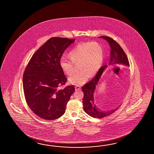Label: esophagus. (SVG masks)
<instances>
[{
	"mask_svg": "<svg viewBox=\"0 0 154 154\" xmlns=\"http://www.w3.org/2000/svg\"><path fill=\"white\" fill-rule=\"evenodd\" d=\"M75 88L76 91H77V90H80L81 89V87L80 86H75Z\"/></svg>",
	"mask_w": 154,
	"mask_h": 154,
	"instance_id": "1",
	"label": "esophagus"
}]
</instances>
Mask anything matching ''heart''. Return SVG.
<instances>
[{
	"label": "heart",
	"mask_w": 154,
	"mask_h": 154,
	"mask_svg": "<svg viewBox=\"0 0 154 154\" xmlns=\"http://www.w3.org/2000/svg\"><path fill=\"white\" fill-rule=\"evenodd\" d=\"M104 50L97 42H82L75 46L69 53L70 60L62 57L59 65L63 72L70 75L74 71V63H78L79 72L74 74L69 78L72 85H82L88 81L90 76L94 75L100 69L103 62Z\"/></svg>",
	"instance_id": "1"
}]
</instances>
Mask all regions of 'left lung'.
I'll return each mask as SVG.
<instances>
[{"label":"left lung","mask_w":154,"mask_h":154,"mask_svg":"<svg viewBox=\"0 0 154 154\" xmlns=\"http://www.w3.org/2000/svg\"><path fill=\"white\" fill-rule=\"evenodd\" d=\"M99 38H102L103 39L106 40L110 46L111 55L108 66H129L128 58L118 43L107 36H100ZM107 66L108 65H104L101 66L94 78L92 79L91 81L82 87V90L84 94L82 100L84 109L86 113L94 118L105 117L113 113L118 108L117 107L111 111H102L96 107L94 103V96L96 86H97V84L103 72Z\"/></svg>","instance_id":"8db88e82"}]
</instances>
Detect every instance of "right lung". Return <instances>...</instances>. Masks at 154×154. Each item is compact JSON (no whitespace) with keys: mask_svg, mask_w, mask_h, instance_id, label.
Returning <instances> with one entry per match:
<instances>
[{"mask_svg":"<svg viewBox=\"0 0 154 154\" xmlns=\"http://www.w3.org/2000/svg\"><path fill=\"white\" fill-rule=\"evenodd\" d=\"M75 39L52 37L33 54L23 75L26 102L36 115L47 120L60 117L72 93L74 85L60 88L67 80L60 67L63 53Z\"/></svg>","mask_w":154,"mask_h":154,"instance_id":"right-lung-1","label":"right lung"}]
</instances>
